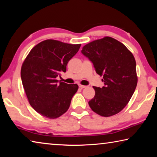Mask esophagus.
<instances>
[{"mask_svg":"<svg viewBox=\"0 0 157 157\" xmlns=\"http://www.w3.org/2000/svg\"><path fill=\"white\" fill-rule=\"evenodd\" d=\"M79 87L81 89H84V88H86V86H84V85H82V84H79Z\"/></svg>","mask_w":157,"mask_h":157,"instance_id":"obj_1","label":"esophagus"}]
</instances>
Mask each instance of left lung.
I'll return each instance as SVG.
<instances>
[{
    "label": "left lung",
    "instance_id": "8db88e82",
    "mask_svg": "<svg viewBox=\"0 0 157 157\" xmlns=\"http://www.w3.org/2000/svg\"><path fill=\"white\" fill-rule=\"evenodd\" d=\"M82 53L103 76L102 88L94 86L95 94L89 102L91 109L109 117L120 112L127 105L136 89V61L126 46L109 36L85 45Z\"/></svg>",
    "mask_w": 157,
    "mask_h": 157
}]
</instances>
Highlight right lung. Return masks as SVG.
I'll return each mask as SVG.
<instances>
[{
    "instance_id": "right-lung-1",
    "label": "right lung",
    "mask_w": 157,
    "mask_h": 157,
    "mask_svg": "<svg viewBox=\"0 0 157 157\" xmlns=\"http://www.w3.org/2000/svg\"><path fill=\"white\" fill-rule=\"evenodd\" d=\"M80 46L48 39L34 46L25 58L21 80L31 107L41 116L57 118L68 109L78 85L58 82L56 78L66 72L68 61Z\"/></svg>"
}]
</instances>
